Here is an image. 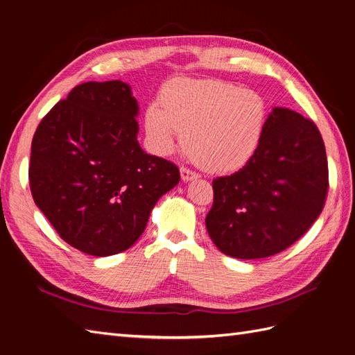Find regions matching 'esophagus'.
Instances as JSON below:
<instances>
[{"mask_svg":"<svg viewBox=\"0 0 355 355\" xmlns=\"http://www.w3.org/2000/svg\"><path fill=\"white\" fill-rule=\"evenodd\" d=\"M180 178L184 182H189V180H194L198 178V175L196 173V171L189 170L188 167H180Z\"/></svg>","mask_w":355,"mask_h":355,"instance_id":"34e87169","label":"esophagus"}]
</instances>
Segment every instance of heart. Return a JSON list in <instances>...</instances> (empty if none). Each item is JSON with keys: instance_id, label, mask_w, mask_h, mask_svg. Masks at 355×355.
Segmentation results:
<instances>
[{"instance_id": "1", "label": "heart", "mask_w": 355, "mask_h": 355, "mask_svg": "<svg viewBox=\"0 0 355 355\" xmlns=\"http://www.w3.org/2000/svg\"><path fill=\"white\" fill-rule=\"evenodd\" d=\"M268 105L261 94L222 80L178 81L145 111V130L158 154H168L184 135L198 166L228 173L245 166L261 145Z\"/></svg>"}]
</instances>
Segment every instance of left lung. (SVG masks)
Segmentation results:
<instances>
[{
  "instance_id": "obj_1",
  "label": "left lung",
  "mask_w": 355,
  "mask_h": 355,
  "mask_svg": "<svg viewBox=\"0 0 355 355\" xmlns=\"http://www.w3.org/2000/svg\"><path fill=\"white\" fill-rule=\"evenodd\" d=\"M327 188L326 148L317 125L292 110L274 108L249 163L213 180L207 232L222 253L237 259L277 254L315 222Z\"/></svg>"
}]
</instances>
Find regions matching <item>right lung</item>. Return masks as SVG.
<instances>
[{"instance_id": "1", "label": "right lung", "mask_w": 355, "mask_h": 355, "mask_svg": "<svg viewBox=\"0 0 355 355\" xmlns=\"http://www.w3.org/2000/svg\"><path fill=\"white\" fill-rule=\"evenodd\" d=\"M137 101L120 81H89L42 118L32 139L29 185L62 240L92 256L132 247L179 168L137 142Z\"/></svg>"}]
</instances>
